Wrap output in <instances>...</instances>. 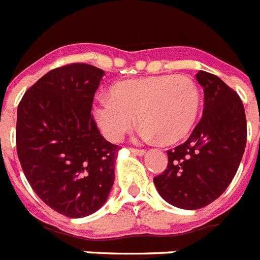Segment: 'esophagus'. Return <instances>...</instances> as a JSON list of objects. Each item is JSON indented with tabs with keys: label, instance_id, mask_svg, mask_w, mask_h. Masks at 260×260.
Masks as SVG:
<instances>
[{
	"label": "esophagus",
	"instance_id": "esophagus-1",
	"mask_svg": "<svg viewBox=\"0 0 260 260\" xmlns=\"http://www.w3.org/2000/svg\"><path fill=\"white\" fill-rule=\"evenodd\" d=\"M130 153L134 154V155L142 156V155H145L146 151H145V150H139V149H130Z\"/></svg>",
	"mask_w": 260,
	"mask_h": 260
}]
</instances>
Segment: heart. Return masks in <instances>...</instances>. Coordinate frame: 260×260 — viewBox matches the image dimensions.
Listing matches in <instances>:
<instances>
[{"instance_id": "heart-1", "label": "heart", "mask_w": 260, "mask_h": 260, "mask_svg": "<svg viewBox=\"0 0 260 260\" xmlns=\"http://www.w3.org/2000/svg\"><path fill=\"white\" fill-rule=\"evenodd\" d=\"M110 98L101 96L93 117L101 133L118 142L135 125L137 114L143 123L145 139L175 143L194 126L201 106L199 90L184 76H155L127 79L110 87Z\"/></svg>"}]
</instances>
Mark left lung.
I'll list each match as a JSON object with an SVG mask.
<instances>
[{"label":"left lung","instance_id":"left-lung-1","mask_svg":"<svg viewBox=\"0 0 260 260\" xmlns=\"http://www.w3.org/2000/svg\"><path fill=\"white\" fill-rule=\"evenodd\" d=\"M195 77L205 91L202 118L186 142L167 151V169L154 178L160 197L183 210L219 198L237 174L247 141L239 95L211 73L201 70Z\"/></svg>","mask_w":260,"mask_h":260}]
</instances>
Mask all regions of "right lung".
Listing matches in <instances>:
<instances>
[{
  "mask_svg": "<svg viewBox=\"0 0 260 260\" xmlns=\"http://www.w3.org/2000/svg\"><path fill=\"white\" fill-rule=\"evenodd\" d=\"M104 74L87 63L53 69L17 109L23 174L41 201L69 218L98 211L114 184L119 147L101 135L90 113Z\"/></svg>",
  "mask_w": 260,
  "mask_h": 260,
  "instance_id": "add662e5",
  "label": "right lung"
}]
</instances>
